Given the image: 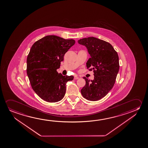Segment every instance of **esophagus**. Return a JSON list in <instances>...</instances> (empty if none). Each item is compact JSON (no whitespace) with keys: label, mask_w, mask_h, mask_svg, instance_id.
<instances>
[{"label":"esophagus","mask_w":148,"mask_h":148,"mask_svg":"<svg viewBox=\"0 0 148 148\" xmlns=\"http://www.w3.org/2000/svg\"><path fill=\"white\" fill-rule=\"evenodd\" d=\"M74 79L75 80L78 79H79V77L77 76V75H75V76H74Z\"/></svg>","instance_id":"34e87169"}]
</instances>
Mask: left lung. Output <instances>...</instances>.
Wrapping results in <instances>:
<instances>
[{
    "label": "left lung",
    "instance_id": "left-lung-1",
    "mask_svg": "<svg viewBox=\"0 0 148 148\" xmlns=\"http://www.w3.org/2000/svg\"><path fill=\"white\" fill-rule=\"evenodd\" d=\"M80 45L86 46L91 57L86 63L93 70V80L83 77L86 85L81 90L82 96L90 101L104 97L114 86L119 69L118 54L110 43L94 37L80 39Z\"/></svg>",
    "mask_w": 148,
    "mask_h": 148
}]
</instances>
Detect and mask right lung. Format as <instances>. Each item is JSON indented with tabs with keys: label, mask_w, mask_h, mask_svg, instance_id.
I'll return each instance as SVG.
<instances>
[{
	"label": "right lung",
	"mask_w": 148,
	"mask_h": 148,
	"mask_svg": "<svg viewBox=\"0 0 148 148\" xmlns=\"http://www.w3.org/2000/svg\"><path fill=\"white\" fill-rule=\"evenodd\" d=\"M75 43L74 39L48 35L32 46L27 59V73L32 89L42 99L56 102L64 98L66 83L74 76H63L57 69Z\"/></svg>",
	"instance_id": "1"
}]
</instances>
